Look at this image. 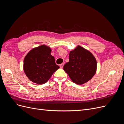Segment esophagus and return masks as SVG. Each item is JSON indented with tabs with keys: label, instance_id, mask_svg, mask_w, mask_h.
Wrapping results in <instances>:
<instances>
[{
	"label": "esophagus",
	"instance_id": "esophagus-1",
	"mask_svg": "<svg viewBox=\"0 0 124 124\" xmlns=\"http://www.w3.org/2000/svg\"><path fill=\"white\" fill-rule=\"evenodd\" d=\"M60 68H63V63H61V65H60Z\"/></svg>",
	"mask_w": 124,
	"mask_h": 124
}]
</instances>
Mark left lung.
I'll return each mask as SVG.
<instances>
[{
    "label": "left lung",
    "instance_id": "left-lung-1",
    "mask_svg": "<svg viewBox=\"0 0 124 124\" xmlns=\"http://www.w3.org/2000/svg\"><path fill=\"white\" fill-rule=\"evenodd\" d=\"M69 62L63 66V70L74 83L83 84L94 76L97 62L93 55L85 48L78 46L69 53Z\"/></svg>",
    "mask_w": 124,
    "mask_h": 124
}]
</instances>
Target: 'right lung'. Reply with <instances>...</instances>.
Returning <instances> with one entry per match:
<instances>
[{
	"instance_id": "obj_1",
	"label": "right lung",
	"mask_w": 124,
	"mask_h": 124,
	"mask_svg": "<svg viewBox=\"0 0 124 124\" xmlns=\"http://www.w3.org/2000/svg\"><path fill=\"white\" fill-rule=\"evenodd\" d=\"M51 49L45 45L33 48L24 60V71L29 79L38 84L46 83L54 72L59 69Z\"/></svg>"
}]
</instances>
